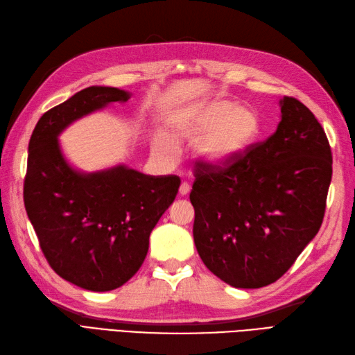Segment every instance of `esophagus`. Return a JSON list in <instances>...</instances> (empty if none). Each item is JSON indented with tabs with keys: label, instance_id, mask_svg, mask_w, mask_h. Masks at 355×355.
<instances>
[{
	"label": "esophagus",
	"instance_id": "1",
	"mask_svg": "<svg viewBox=\"0 0 355 355\" xmlns=\"http://www.w3.org/2000/svg\"><path fill=\"white\" fill-rule=\"evenodd\" d=\"M178 192H180V195H181V196H186V195H189V192H190V184H189V183H181Z\"/></svg>",
	"mask_w": 355,
	"mask_h": 355
}]
</instances>
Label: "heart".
Returning a JSON list of instances; mask_svg holds the SVG:
<instances>
[{"label":"heart","instance_id":"obj_1","mask_svg":"<svg viewBox=\"0 0 355 355\" xmlns=\"http://www.w3.org/2000/svg\"><path fill=\"white\" fill-rule=\"evenodd\" d=\"M177 138L198 141L195 156L205 166H225L239 160L257 142L261 133L259 115L248 106L230 100H214L184 112L174 123ZM160 147L174 153L171 139L162 136Z\"/></svg>","mask_w":355,"mask_h":355}]
</instances>
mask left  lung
I'll use <instances>...</instances> for the list:
<instances>
[{
  "label": "left lung",
  "instance_id": "left-lung-1",
  "mask_svg": "<svg viewBox=\"0 0 355 355\" xmlns=\"http://www.w3.org/2000/svg\"><path fill=\"white\" fill-rule=\"evenodd\" d=\"M280 112L276 132L239 160L195 163V246L205 267L234 288H262L284 276L324 219L329 139L297 98H282Z\"/></svg>",
  "mask_w": 355,
  "mask_h": 355
}]
</instances>
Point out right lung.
Masks as SVG:
<instances>
[{"label": "right lung", "instance_id": "obj_1", "mask_svg": "<svg viewBox=\"0 0 355 355\" xmlns=\"http://www.w3.org/2000/svg\"><path fill=\"white\" fill-rule=\"evenodd\" d=\"M129 98L112 87L79 91L42 115L28 145L24 202L43 255L58 276L96 293L120 288L141 268L181 183L124 165L84 174L62 156L58 135L69 124Z\"/></svg>", "mask_w": 355, "mask_h": 355}]
</instances>
